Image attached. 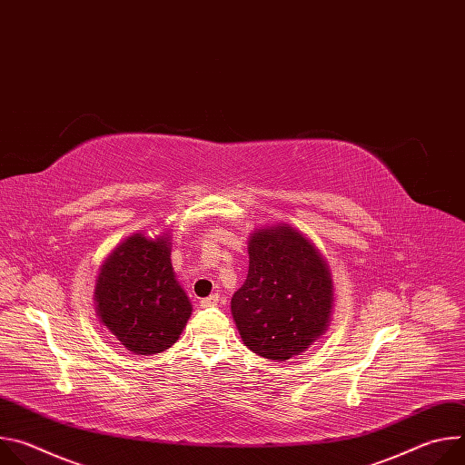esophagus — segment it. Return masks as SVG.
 <instances>
[{
    "mask_svg": "<svg viewBox=\"0 0 465 465\" xmlns=\"http://www.w3.org/2000/svg\"><path fill=\"white\" fill-rule=\"evenodd\" d=\"M217 303H219V294H217V292L212 294V296H208V298H204V300H201V307H203V309L215 307Z\"/></svg>",
    "mask_w": 465,
    "mask_h": 465,
    "instance_id": "obj_1",
    "label": "esophagus"
}]
</instances>
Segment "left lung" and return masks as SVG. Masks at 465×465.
Wrapping results in <instances>:
<instances>
[{
  "instance_id": "left-lung-1",
  "label": "left lung",
  "mask_w": 465,
  "mask_h": 465,
  "mask_svg": "<svg viewBox=\"0 0 465 465\" xmlns=\"http://www.w3.org/2000/svg\"><path fill=\"white\" fill-rule=\"evenodd\" d=\"M248 255V276L232 298V314L253 353L283 362L327 329L333 309L331 272L320 250L289 224L253 232Z\"/></svg>"
}]
</instances>
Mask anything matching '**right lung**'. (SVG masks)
Listing matches in <instances>:
<instances>
[{"label": "right lung", "instance_id": "right-lung-1", "mask_svg": "<svg viewBox=\"0 0 465 465\" xmlns=\"http://www.w3.org/2000/svg\"><path fill=\"white\" fill-rule=\"evenodd\" d=\"M94 296L99 320L136 355L169 350L191 316V302L173 271L167 235L124 239L101 264Z\"/></svg>", "mask_w": 465, "mask_h": 465}]
</instances>
